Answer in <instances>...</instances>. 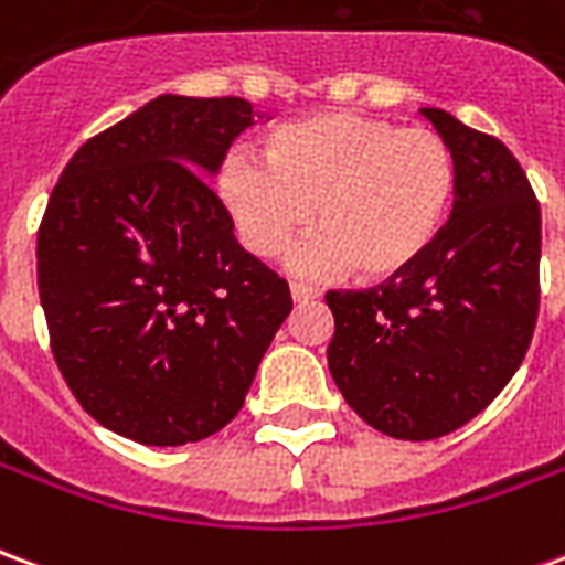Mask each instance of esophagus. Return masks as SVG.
I'll return each instance as SVG.
<instances>
[{
	"label": "esophagus",
	"mask_w": 565,
	"mask_h": 565,
	"mask_svg": "<svg viewBox=\"0 0 565 565\" xmlns=\"http://www.w3.org/2000/svg\"><path fill=\"white\" fill-rule=\"evenodd\" d=\"M290 296H294V302H308V299H318L320 290L311 284H290Z\"/></svg>",
	"instance_id": "1"
}]
</instances>
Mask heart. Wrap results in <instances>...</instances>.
I'll return each mask as SVG.
<instances>
[{
  "mask_svg": "<svg viewBox=\"0 0 565 565\" xmlns=\"http://www.w3.org/2000/svg\"><path fill=\"white\" fill-rule=\"evenodd\" d=\"M217 196L242 245L281 254L311 217L320 233L294 254L299 271H348L391 281L417 266L448 223L457 157L438 132L356 111H320L284 124L263 162L230 153Z\"/></svg>",
  "mask_w": 565,
  "mask_h": 565,
  "instance_id": "heart-1",
  "label": "heart"
}]
</instances>
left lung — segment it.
<instances>
[{"label":"left lung","mask_w":565,"mask_h":565,"mask_svg":"<svg viewBox=\"0 0 565 565\" xmlns=\"http://www.w3.org/2000/svg\"><path fill=\"white\" fill-rule=\"evenodd\" d=\"M420 115L457 157L448 226L399 278L327 294L335 387L405 441L460 429L509 384L533 342L542 257V214L514 153L441 108Z\"/></svg>","instance_id":"left-lung-1"}]
</instances>
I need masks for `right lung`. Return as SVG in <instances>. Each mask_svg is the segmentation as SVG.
<instances>
[{
	"label": "right lung",
	"instance_id": "add662e5",
	"mask_svg": "<svg viewBox=\"0 0 565 565\" xmlns=\"http://www.w3.org/2000/svg\"><path fill=\"white\" fill-rule=\"evenodd\" d=\"M238 96L162 93L68 160L39 226L56 366L105 429L153 448L230 424L294 308L205 181L254 124Z\"/></svg>",
	"mask_w": 565,
	"mask_h": 565
}]
</instances>
